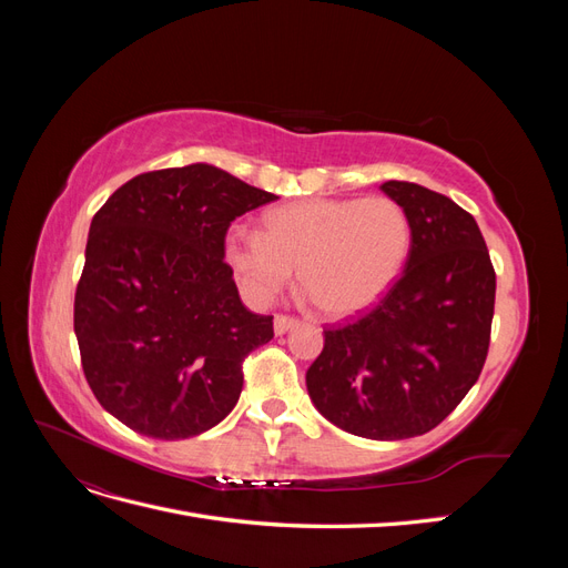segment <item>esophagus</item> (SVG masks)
Wrapping results in <instances>:
<instances>
[{
  "mask_svg": "<svg viewBox=\"0 0 568 568\" xmlns=\"http://www.w3.org/2000/svg\"><path fill=\"white\" fill-rule=\"evenodd\" d=\"M298 324V320H294V317H286V315H277L274 317V334L277 336H282V334H286L288 329H294V326Z\"/></svg>",
  "mask_w": 568,
  "mask_h": 568,
  "instance_id": "34e87169",
  "label": "esophagus"
}]
</instances>
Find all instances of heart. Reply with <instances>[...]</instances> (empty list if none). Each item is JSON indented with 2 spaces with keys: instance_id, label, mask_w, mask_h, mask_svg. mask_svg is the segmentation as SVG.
I'll use <instances>...</instances> for the list:
<instances>
[{
  "instance_id": "1",
  "label": "heart",
  "mask_w": 568,
  "mask_h": 568,
  "mask_svg": "<svg viewBox=\"0 0 568 568\" xmlns=\"http://www.w3.org/2000/svg\"><path fill=\"white\" fill-rule=\"evenodd\" d=\"M263 222L265 234L232 225L222 244L246 298L270 303L298 267L301 286L332 320L355 317L379 303L412 248L409 215L388 196L294 201Z\"/></svg>"
}]
</instances>
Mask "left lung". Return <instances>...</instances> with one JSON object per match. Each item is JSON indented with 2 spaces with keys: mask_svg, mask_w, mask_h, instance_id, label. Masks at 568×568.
Wrapping results in <instances>:
<instances>
[{
  "mask_svg": "<svg viewBox=\"0 0 568 568\" xmlns=\"http://www.w3.org/2000/svg\"><path fill=\"white\" fill-rule=\"evenodd\" d=\"M382 192L412 222L405 270L369 315L324 332L305 384L320 415L343 432L403 440L432 432L476 384L495 270L476 220L453 199L398 180Z\"/></svg>",
  "mask_w": 568,
  "mask_h": 568,
  "instance_id": "obj_1",
  "label": "left lung"
}]
</instances>
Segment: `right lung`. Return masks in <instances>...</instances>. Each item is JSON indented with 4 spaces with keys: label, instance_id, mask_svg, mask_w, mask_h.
I'll use <instances>...</instances> for the list:
<instances>
[{
    "label": "right lung",
    "instance_id": "right-lung-1",
    "mask_svg": "<svg viewBox=\"0 0 568 568\" xmlns=\"http://www.w3.org/2000/svg\"><path fill=\"white\" fill-rule=\"evenodd\" d=\"M274 199L192 163L132 178L92 217L75 336L97 400L132 432L192 438L234 409L272 317L239 298L222 244L232 220Z\"/></svg>",
    "mask_w": 568,
    "mask_h": 568
}]
</instances>
